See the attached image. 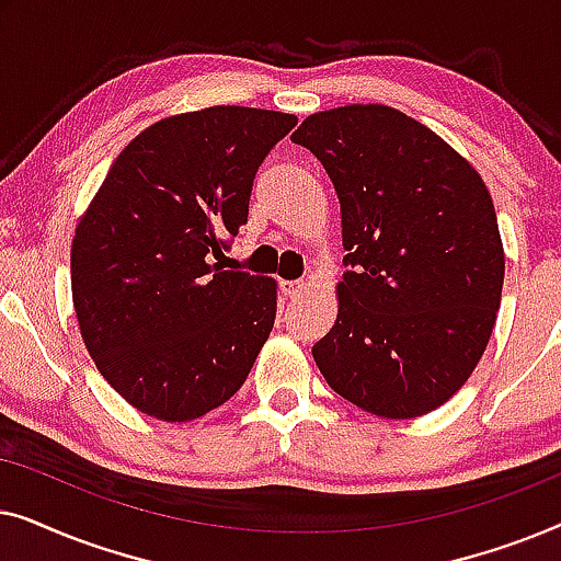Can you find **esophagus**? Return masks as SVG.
<instances>
[{
    "instance_id": "esophagus-1",
    "label": "esophagus",
    "mask_w": 561,
    "mask_h": 561,
    "mask_svg": "<svg viewBox=\"0 0 561 561\" xmlns=\"http://www.w3.org/2000/svg\"><path fill=\"white\" fill-rule=\"evenodd\" d=\"M280 290H283V296L296 298L306 290V283L304 280H286V283H280Z\"/></svg>"
}]
</instances>
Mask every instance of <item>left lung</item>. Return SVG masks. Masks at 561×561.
<instances>
[{
    "mask_svg": "<svg viewBox=\"0 0 561 561\" xmlns=\"http://www.w3.org/2000/svg\"><path fill=\"white\" fill-rule=\"evenodd\" d=\"M321 160L347 250L334 327L313 344L329 388L382 419L465 386L501 309L505 255L480 173L409 114L350 104L290 135Z\"/></svg>",
    "mask_w": 561,
    "mask_h": 561,
    "instance_id": "obj_1",
    "label": "left lung"
}]
</instances>
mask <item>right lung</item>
I'll list each match as a JSON object with an SVG mask.
<instances>
[{
	"instance_id": "right-lung-1",
	"label": "right lung",
	"mask_w": 561,
	"mask_h": 561,
	"mask_svg": "<svg viewBox=\"0 0 561 561\" xmlns=\"http://www.w3.org/2000/svg\"><path fill=\"white\" fill-rule=\"evenodd\" d=\"M294 114L209 106L135 137L71 244L79 329L104 380L137 411L194 421L227 403L275 321V280L225 271L250 191Z\"/></svg>"
}]
</instances>
